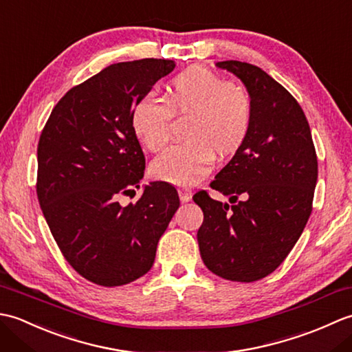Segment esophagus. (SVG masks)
Here are the masks:
<instances>
[{
    "label": "esophagus",
    "instance_id": "1",
    "mask_svg": "<svg viewBox=\"0 0 352 352\" xmlns=\"http://www.w3.org/2000/svg\"><path fill=\"white\" fill-rule=\"evenodd\" d=\"M178 195H180V199L183 203H189L192 199V190L189 189H178Z\"/></svg>",
    "mask_w": 352,
    "mask_h": 352
}]
</instances>
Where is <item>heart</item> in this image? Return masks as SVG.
<instances>
[{"label":"heart","instance_id":"heart-1","mask_svg":"<svg viewBox=\"0 0 352 352\" xmlns=\"http://www.w3.org/2000/svg\"><path fill=\"white\" fill-rule=\"evenodd\" d=\"M174 113H190L184 130L189 139L160 155L151 172L162 182L189 186L212 168L214 153L228 157L241 149L251 131L254 109L245 87L206 66H190L172 78L166 101L146 95L133 109V131L151 153L168 144Z\"/></svg>","mask_w":352,"mask_h":352}]
</instances>
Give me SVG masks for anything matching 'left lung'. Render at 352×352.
<instances>
[{
  "mask_svg": "<svg viewBox=\"0 0 352 352\" xmlns=\"http://www.w3.org/2000/svg\"><path fill=\"white\" fill-rule=\"evenodd\" d=\"M216 66L242 80L254 115L245 144L210 183L230 204L206 190L193 195L204 213L197 237L213 274L251 283L274 272L300 239L311 213L318 157L307 118L278 81L245 62Z\"/></svg>",
  "mask_w": 352,
  "mask_h": 352,
  "instance_id": "8db88e82",
  "label": "left lung"
}]
</instances>
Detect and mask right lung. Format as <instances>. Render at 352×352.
Returning <instances> with one entry per match:
<instances>
[{"label": "right lung", "mask_w": 352, "mask_h": 352, "mask_svg": "<svg viewBox=\"0 0 352 352\" xmlns=\"http://www.w3.org/2000/svg\"><path fill=\"white\" fill-rule=\"evenodd\" d=\"M175 62H121L86 80L56 104L37 145L42 213L63 257L104 287L129 284L151 269L157 243L180 206L174 186L149 183L136 204L145 155L131 126L136 102Z\"/></svg>", "instance_id": "obj_1"}]
</instances>
